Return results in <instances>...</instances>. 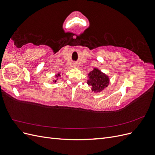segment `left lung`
Instances as JSON below:
<instances>
[{
	"label": "left lung",
	"instance_id": "obj_1",
	"mask_svg": "<svg viewBox=\"0 0 155 155\" xmlns=\"http://www.w3.org/2000/svg\"><path fill=\"white\" fill-rule=\"evenodd\" d=\"M88 78L87 84L89 86H92V91L94 92L102 91L109 84L108 76L97 68H94L92 71L88 74Z\"/></svg>",
	"mask_w": 155,
	"mask_h": 155
}]
</instances>
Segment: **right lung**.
<instances>
[{"label": "right lung", "mask_w": 155, "mask_h": 155, "mask_svg": "<svg viewBox=\"0 0 155 155\" xmlns=\"http://www.w3.org/2000/svg\"><path fill=\"white\" fill-rule=\"evenodd\" d=\"M56 76V78H58V77H59V76H60V74H58V75H56V76ZM54 81V82H55H55H56V81H57V79H55V80H54V81Z\"/></svg>", "instance_id": "add662e5"}]
</instances>
